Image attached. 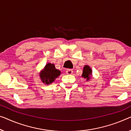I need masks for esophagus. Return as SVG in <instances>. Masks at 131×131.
<instances>
[{
	"label": "esophagus",
	"mask_w": 131,
	"mask_h": 131,
	"mask_svg": "<svg viewBox=\"0 0 131 131\" xmlns=\"http://www.w3.org/2000/svg\"><path fill=\"white\" fill-rule=\"evenodd\" d=\"M66 73L68 75H72L73 73V71L72 69H68L66 71Z\"/></svg>",
	"instance_id": "obj_1"
}]
</instances>
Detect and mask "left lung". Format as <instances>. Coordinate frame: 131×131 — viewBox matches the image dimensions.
Wrapping results in <instances>:
<instances>
[{
  "label": "left lung",
  "instance_id": "left-lung-1",
  "mask_svg": "<svg viewBox=\"0 0 131 131\" xmlns=\"http://www.w3.org/2000/svg\"><path fill=\"white\" fill-rule=\"evenodd\" d=\"M81 77L86 79V81H89L91 79V77H92V70L89 65H86L83 67V72Z\"/></svg>",
  "mask_w": 131,
  "mask_h": 131
}]
</instances>
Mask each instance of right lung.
Wrapping results in <instances>:
<instances>
[{
    "label": "right lung",
    "mask_w": 131,
    "mask_h": 131,
    "mask_svg": "<svg viewBox=\"0 0 131 131\" xmlns=\"http://www.w3.org/2000/svg\"><path fill=\"white\" fill-rule=\"evenodd\" d=\"M61 72L56 69L53 63H48L40 71L39 76L41 81L46 85H50L59 77Z\"/></svg>",
    "instance_id": "right-lung-1"
}]
</instances>
